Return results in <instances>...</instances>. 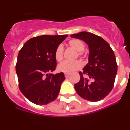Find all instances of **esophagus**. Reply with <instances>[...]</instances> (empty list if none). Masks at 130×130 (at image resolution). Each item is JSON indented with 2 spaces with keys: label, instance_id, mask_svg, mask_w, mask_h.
I'll return each mask as SVG.
<instances>
[{
  "label": "esophagus",
  "instance_id": "34e87169",
  "mask_svg": "<svg viewBox=\"0 0 130 130\" xmlns=\"http://www.w3.org/2000/svg\"><path fill=\"white\" fill-rule=\"evenodd\" d=\"M70 73H64V75H65V77H68L70 76Z\"/></svg>",
  "mask_w": 130,
  "mask_h": 130
}]
</instances>
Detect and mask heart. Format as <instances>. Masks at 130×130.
I'll return each instance as SVG.
<instances>
[{
	"label": "heart",
	"mask_w": 130,
	"mask_h": 130,
	"mask_svg": "<svg viewBox=\"0 0 130 130\" xmlns=\"http://www.w3.org/2000/svg\"><path fill=\"white\" fill-rule=\"evenodd\" d=\"M69 45L77 51V55L79 57H82L84 55L83 50L85 49V44L83 42L78 39H72L69 42ZM64 54V47L62 45H59L55 51V58L56 60L60 62L63 59ZM83 66V64L79 60H74L72 62L65 61L60 64L57 67L58 72L63 73H72L81 69Z\"/></svg>",
	"instance_id": "heart-1"
}]
</instances>
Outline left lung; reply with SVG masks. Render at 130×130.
<instances>
[{
	"mask_svg": "<svg viewBox=\"0 0 130 130\" xmlns=\"http://www.w3.org/2000/svg\"><path fill=\"white\" fill-rule=\"evenodd\" d=\"M80 39L89 48L88 62L79 72L80 81L74 87L79 96L90 102H98L106 97L114 86L117 64L109 44L100 36L88 32L71 35ZM87 75L88 78L83 77ZM93 80L90 82L89 79Z\"/></svg>",
	"mask_w": 130,
	"mask_h": 130,
	"instance_id": "1",
	"label": "left lung"
}]
</instances>
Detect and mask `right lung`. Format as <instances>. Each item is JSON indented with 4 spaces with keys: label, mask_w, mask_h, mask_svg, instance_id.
<instances>
[{
    "label": "right lung",
    "mask_w": 130,
    "mask_h": 130,
    "mask_svg": "<svg viewBox=\"0 0 130 130\" xmlns=\"http://www.w3.org/2000/svg\"><path fill=\"white\" fill-rule=\"evenodd\" d=\"M68 35H43L32 38L19 51L16 73L20 91L36 105H46L58 97L63 72L53 74L57 66L55 51Z\"/></svg>",
    "instance_id": "right-lung-1"
}]
</instances>
